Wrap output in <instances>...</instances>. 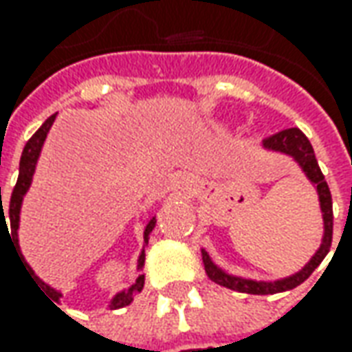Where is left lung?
I'll use <instances>...</instances> for the list:
<instances>
[{"label": "left lung", "instance_id": "8db88e82", "mask_svg": "<svg viewBox=\"0 0 352 352\" xmlns=\"http://www.w3.org/2000/svg\"><path fill=\"white\" fill-rule=\"evenodd\" d=\"M263 148L290 155L300 165V169L304 171L306 179L316 187L318 199H320L321 218H323V236H321L320 248L314 253V257L298 273L285 276V278H276V280H253V278H243V276L226 273L224 269H220L214 263L206 249H200L202 251L204 271H206L210 280H214L216 285L226 286L230 290H236V292L261 294V296L263 294H276V292L292 290L298 285H302L309 274L320 267L321 261L325 259V255L329 253L331 236H333V202H331V192H329L327 181H325V177L321 173L318 160H316V153H314V148H311L309 140L306 138V134L300 128H286L283 132H276L273 136L263 140Z\"/></svg>", "mask_w": 352, "mask_h": 352}]
</instances>
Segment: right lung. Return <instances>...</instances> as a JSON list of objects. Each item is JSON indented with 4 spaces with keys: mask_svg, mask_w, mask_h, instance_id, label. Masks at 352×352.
<instances>
[{
    "mask_svg": "<svg viewBox=\"0 0 352 352\" xmlns=\"http://www.w3.org/2000/svg\"><path fill=\"white\" fill-rule=\"evenodd\" d=\"M56 115H52L50 118H46L44 120V124L34 134H32V138L25 144V150H23V155H21V164H19V179H17V185L13 188V192H11V200H9V210L6 212V208L1 206V188H0V230L1 226L7 228L6 222V214H9V222H11V234L9 236L13 237V245L19 251V257L21 261L25 263V269L29 271V274H32V278L36 280V285L41 286L43 290H46L50 296L60 298L62 296V292H58L56 288H52L50 285H46L43 278H38L34 271L31 269V265L25 261L23 257V253H21V248H19V220H21V206H23V199H25V195H27V190L31 188L32 183V175H34V169H36V164H38V157H41V152H43V146H44V140H46V134H48V130L52 126V122H54ZM155 228V216H152L150 220H148V224L144 228V243L148 241V236L152 234V230ZM144 261H146V253H144V249H142V253H140L138 257V271L144 269ZM142 288H144V274L140 273L138 278H136V283L130 286V288H124V290H120V292H116L113 300H111V304H109V308H124L128 306L134 296L142 292Z\"/></svg>",
    "mask_w": 352,
    "mask_h": 352,
    "instance_id": "add662e5",
    "label": "right lung"
}]
</instances>
